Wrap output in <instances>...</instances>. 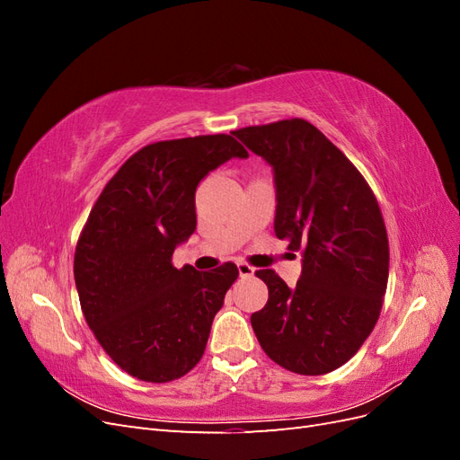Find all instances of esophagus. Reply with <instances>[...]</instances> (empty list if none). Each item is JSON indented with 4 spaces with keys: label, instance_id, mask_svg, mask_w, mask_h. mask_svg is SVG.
I'll return each instance as SVG.
<instances>
[{
    "label": "esophagus",
    "instance_id": "esophagus-1",
    "mask_svg": "<svg viewBox=\"0 0 460 460\" xmlns=\"http://www.w3.org/2000/svg\"><path fill=\"white\" fill-rule=\"evenodd\" d=\"M238 270H240L242 278H249V276H253V272H255L252 264H247V262H238Z\"/></svg>",
    "mask_w": 460,
    "mask_h": 460
}]
</instances>
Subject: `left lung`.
Returning a JSON list of instances; mask_svg holds the SVG:
<instances>
[{
  "mask_svg": "<svg viewBox=\"0 0 460 460\" xmlns=\"http://www.w3.org/2000/svg\"><path fill=\"white\" fill-rule=\"evenodd\" d=\"M274 169V230L303 249L291 289L272 269L257 270L269 301L252 314L276 365L318 376L345 365L370 336L384 305L389 243L378 199L357 166L305 119L234 130Z\"/></svg>",
  "mask_w": 460,
  "mask_h": 460,
  "instance_id": "1",
  "label": "left lung"
}]
</instances>
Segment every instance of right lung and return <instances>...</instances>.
<instances>
[{
	"instance_id": "obj_1",
	"label": "right lung",
	"mask_w": 460,
	"mask_h": 460,
	"mask_svg": "<svg viewBox=\"0 0 460 460\" xmlns=\"http://www.w3.org/2000/svg\"><path fill=\"white\" fill-rule=\"evenodd\" d=\"M247 155L230 134L149 144L92 207L75 252L80 307L105 353L137 380H178L203 357L240 272L234 262L208 272L176 269L172 253L196 230L198 184L218 164Z\"/></svg>"
}]
</instances>
